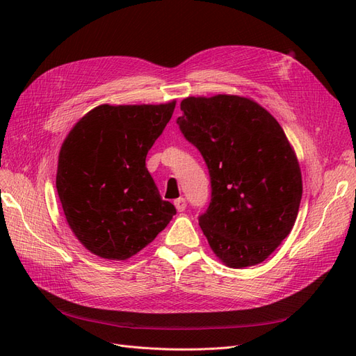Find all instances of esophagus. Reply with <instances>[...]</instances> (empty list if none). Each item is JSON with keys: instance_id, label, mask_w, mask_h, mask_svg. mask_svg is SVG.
Returning <instances> with one entry per match:
<instances>
[{"instance_id": "1", "label": "esophagus", "mask_w": 356, "mask_h": 356, "mask_svg": "<svg viewBox=\"0 0 356 356\" xmlns=\"http://www.w3.org/2000/svg\"><path fill=\"white\" fill-rule=\"evenodd\" d=\"M174 204H175V208H177V211H178V212L186 211V208H187V203H186V199H184V197H179V199H177V200L174 202Z\"/></svg>"}]
</instances>
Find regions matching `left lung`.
Instances as JSON below:
<instances>
[{
  "instance_id": "obj_1",
  "label": "left lung",
  "mask_w": 356,
  "mask_h": 356,
  "mask_svg": "<svg viewBox=\"0 0 356 356\" xmlns=\"http://www.w3.org/2000/svg\"><path fill=\"white\" fill-rule=\"evenodd\" d=\"M177 123L209 169L212 196L199 217L213 254L232 268L263 263L296 222L303 181L276 118L238 95L188 96Z\"/></svg>"
}]
</instances>
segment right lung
Here are the masks:
<instances>
[{
	"label": "right lung",
	"mask_w": 356,
	"mask_h": 356,
	"mask_svg": "<svg viewBox=\"0 0 356 356\" xmlns=\"http://www.w3.org/2000/svg\"><path fill=\"white\" fill-rule=\"evenodd\" d=\"M177 101L102 104L83 115L63 141L56 188L70 229L105 260H127L154 241L172 217L145 166Z\"/></svg>",
	"instance_id": "right-lung-1"
}]
</instances>
